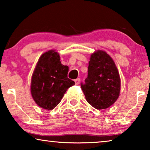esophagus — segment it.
I'll return each mask as SVG.
<instances>
[{"instance_id": "34e87169", "label": "esophagus", "mask_w": 150, "mask_h": 150, "mask_svg": "<svg viewBox=\"0 0 150 150\" xmlns=\"http://www.w3.org/2000/svg\"><path fill=\"white\" fill-rule=\"evenodd\" d=\"M74 82H75L76 85H79V84L80 83V79H79V78H78V79H76Z\"/></svg>"}]
</instances>
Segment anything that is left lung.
I'll return each instance as SVG.
<instances>
[{"label": "left lung", "mask_w": 150, "mask_h": 150, "mask_svg": "<svg viewBox=\"0 0 150 150\" xmlns=\"http://www.w3.org/2000/svg\"><path fill=\"white\" fill-rule=\"evenodd\" d=\"M81 86L86 100L96 109H106L117 100L121 89L120 74L106 52L97 50L91 55L87 78Z\"/></svg>", "instance_id": "1"}]
</instances>
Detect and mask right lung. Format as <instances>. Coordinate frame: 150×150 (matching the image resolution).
Returning <instances> with one entry per match:
<instances>
[{"instance_id":"right-lung-1","label":"right lung","mask_w":150,"mask_h":150,"mask_svg":"<svg viewBox=\"0 0 150 150\" xmlns=\"http://www.w3.org/2000/svg\"><path fill=\"white\" fill-rule=\"evenodd\" d=\"M69 67L61 64L59 53L44 52L32 75L30 91L34 101L44 109L52 110L59 104L68 88L75 85L67 78Z\"/></svg>"}]
</instances>
